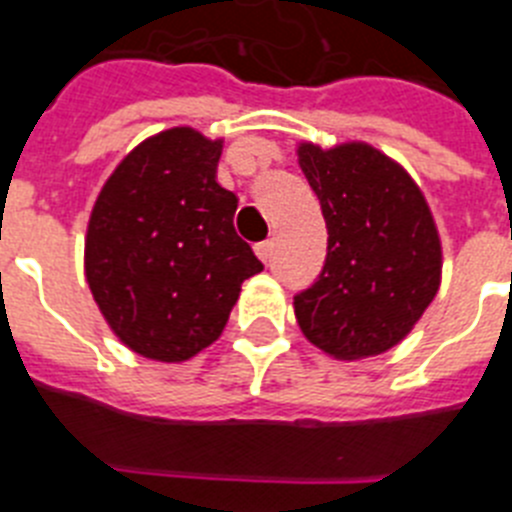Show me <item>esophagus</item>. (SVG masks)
Returning <instances> with one entry per match:
<instances>
[{
  "label": "esophagus",
  "mask_w": 512,
  "mask_h": 512,
  "mask_svg": "<svg viewBox=\"0 0 512 512\" xmlns=\"http://www.w3.org/2000/svg\"><path fill=\"white\" fill-rule=\"evenodd\" d=\"M255 252L262 262H270V257H273V242H270V239H267V242H260V245L255 247Z\"/></svg>",
  "instance_id": "obj_1"
}]
</instances>
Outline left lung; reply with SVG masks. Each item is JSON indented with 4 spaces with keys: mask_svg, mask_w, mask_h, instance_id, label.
<instances>
[{
    "mask_svg": "<svg viewBox=\"0 0 512 512\" xmlns=\"http://www.w3.org/2000/svg\"><path fill=\"white\" fill-rule=\"evenodd\" d=\"M329 247L319 278L296 293L311 344L336 359L388 352L413 329L441 278V245L423 193L398 163L362 142L301 145Z\"/></svg>",
    "mask_w": 512,
    "mask_h": 512,
    "instance_id": "1",
    "label": "left lung"
}]
</instances>
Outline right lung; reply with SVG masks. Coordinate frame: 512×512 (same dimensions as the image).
<instances>
[{"label": "right lung", "mask_w": 512, "mask_h": 512, "mask_svg": "<svg viewBox=\"0 0 512 512\" xmlns=\"http://www.w3.org/2000/svg\"><path fill=\"white\" fill-rule=\"evenodd\" d=\"M222 140L173 127L137 145L101 188L86 234V280L132 352L183 362L219 339L247 278L262 270L234 232L237 196L216 183Z\"/></svg>", "instance_id": "right-lung-1"}]
</instances>
